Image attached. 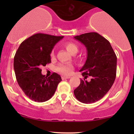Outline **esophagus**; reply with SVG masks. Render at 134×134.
<instances>
[{
    "instance_id": "1",
    "label": "esophagus",
    "mask_w": 134,
    "mask_h": 134,
    "mask_svg": "<svg viewBox=\"0 0 134 134\" xmlns=\"http://www.w3.org/2000/svg\"><path fill=\"white\" fill-rule=\"evenodd\" d=\"M69 78H70V76H62V80L69 79Z\"/></svg>"
}]
</instances>
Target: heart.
I'll return each instance as SVG.
<instances>
[{
	"label": "heart",
	"mask_w": 134,
	"mask_h": 134,
	"mask_svg": "<svg viewBox=\"0 0 134 134\" xmlns=\"http://www.w3.org/2000/svg\"><path fill=\"white\" fill-rule=\"evenodd\" d=\"M64 47H65L67 51L69 52L71 54H76L78 52V47L76 46V44H75L73 43L67 42V43H65ZM51 56L52 58L54 57V50L51 51ZM73 68V65L72 64H70V63H60L56 67V70L57 72L62 74V75L69 76L72 72Z\"/></svg>",
	"instance_id": "heart-1"
}]
</instances>
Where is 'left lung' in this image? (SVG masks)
Instances as JSON below:
<instances>
[{"label": "left lung", "instance_id": "8db88e82", "mask_svg": "<svg viewBox=\"0 0 134 134\" xmlns=\"http://www.w3.org/2000/svg\"><path fill=\"white\" fill-rule=\"evenodd\" d=\"M75 38L84 44L87 56L80 70L84 78L80 79V84L74 90V94L82 103H93L103 98L114 83L117 56L110 43L97 32L83 34ZM88 76L92 78L87 82L85 79Z\"/></svg>", "mask_w": 134, "mask_h": 134}]
</instances>
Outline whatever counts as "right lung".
<instances>
[{
	"mask_svg": "<svg viewBox=\"0 0 134 134\" xmlns=\"http://www.w3.org/2000/svg\"><path fill=\"white\" fill-rule=\"evenodd\" d=\"M63 36L36 34L23 41L16 52L13 67L16 79L23 92L36 102H43L53 96L62 78L56 72L48 78L41 74V66L51 62V53Z\"/></svg>",
	"mask_w": 134,
	"mask_h": 134,
	"instance_id": "1",
	"label": "right lung"
}]
</instances>
